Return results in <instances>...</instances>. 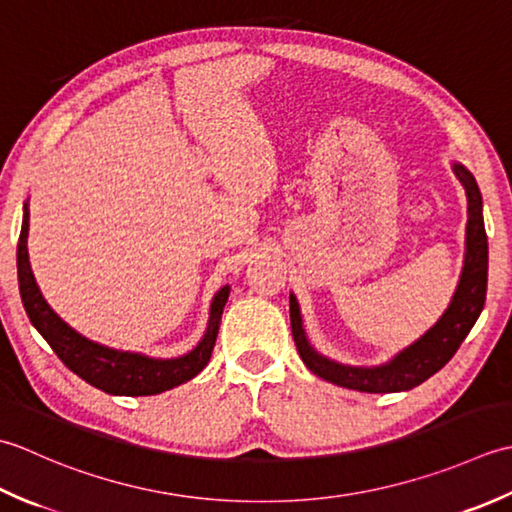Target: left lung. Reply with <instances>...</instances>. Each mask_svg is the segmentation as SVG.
Masks as SVG:
<instances>
[{
    "mask_svg": "<svg viewBox=\"0 0 512 512\" xmlns=\"http://www.w3.org/2000/svg\"><path fill=\"white\" fill-rule=\"evenodd\" d=\"M453 172L462 181L468 198V223H466V254L460 276V285L455 289L451 305L444 316L413 342L411 347L400 351L398 356L380 367H349V364L333 362L311 347L305 329H302L300 307L294 294H289V318L291 333H294L296 349L302 362L311 373L338 387L356 389L364 393H398L409 391L433 373L440 371L444 364L455 356L460 344L473 329L486 302L488 283V238L482 216V194L464 165L455 163Z\"/></svg>",
    "mask_w": 512,
    "mask_h": 512,
    "instance_id": "left-lung-1",
    "label": "left lung"
}]
</instances>
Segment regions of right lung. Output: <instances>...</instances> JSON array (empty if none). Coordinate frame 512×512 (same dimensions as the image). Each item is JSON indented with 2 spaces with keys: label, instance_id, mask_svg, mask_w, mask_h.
<instances>
[{
  "label": "right lung",
  "instance_id": "add662e5",
  "mask_svg": "<svg viewBox=\"0 0 512 512\" xmlns=\"http://www.w3.org/2000/svg\"><path fill=\"white\" fill-rule=\"evenodd\" d=\"M28 210L24 205V223L22 234L17 243V278L19 294H22L24 309L33 322V327L44 336L52 351L66 367L77 373L81 380H86L92 387L106 391L110 395H156L179 384L192 380L201 373L212 358V349L216 344L218 327H221L223 307L229 298V285L218 289L212 300L210 322L198 347L187 356L172 360H156L141 356V353L117 351L103 344L83 338L72 327H68L55 311L48 307V302L41 296L35 283L33 269L28 260Z\"/></svg>",
  "mask_w": 512,
  "mask_h": 512
}]
</instances>
